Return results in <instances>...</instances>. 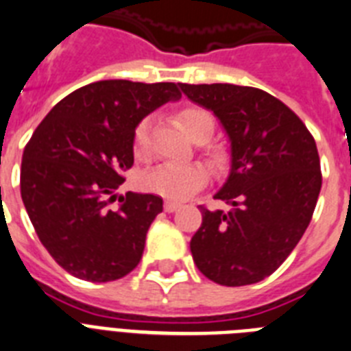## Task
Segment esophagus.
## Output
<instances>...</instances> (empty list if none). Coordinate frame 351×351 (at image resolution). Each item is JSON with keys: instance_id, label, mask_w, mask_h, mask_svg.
Returning <instances> with one entry per match:
<instances>
[{"instance_id": "esophagus-1", "label": "esophagus", "mask_w": 351, "mask_h": 351, "mask_svg": "<svg viewBox=\"0 0 351 351\" xmlns=\"http://www.w3.org/2000/svg\"><path fill=\"white\" fill-rule=\"evenodd\" d=\"M180 208V203H176V202H166L164 203V210L166 212H175Z\"/></svg>"}]
</instances>
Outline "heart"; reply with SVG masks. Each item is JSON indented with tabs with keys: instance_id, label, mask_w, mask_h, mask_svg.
<instances>
[{
	"instance_id": "1",
	"label": "heart",
	"mask_w": 351,
	"mask_h": 351,
	"mask_svg": "<svg viewBox=\"0 0 351 351\" xmlns=\"http://www.w3.org/2000/svg\"><path fill=\"white\" fill-rule=\"evenodd\" d=\"M178 119L187 130V134L196 143H205L214 132V116L203 107H184L178 112ZM149 117H144L137 123L134 132L135 157L146 158L149 155ZM208 182V171L199 164H160L146 171L143 175V187L153 194H158L167 199L189 198L191 194L205 187Z\"/></svg>"
}]
</instances>
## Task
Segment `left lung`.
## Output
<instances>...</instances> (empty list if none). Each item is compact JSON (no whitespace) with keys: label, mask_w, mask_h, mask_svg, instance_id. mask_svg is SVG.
Here are the masks:
<instances>
[{"label":"left lung","mask_w":351,"mask_h":351,"mask_svg":"<svg viewBox=\"0 0 351 351\" xmlns=\"http://www.w3.org/2000/svg\"><path fill=\"white\" fill-rule=\"evenodd\" d=\"M217 116L232 143V169L214 196L228 210L199 205L191 253L208 280L257 284L280 267L307 230L321 191L316 141L269 93L232 84H180Z\"/></svg>","instance_id":"obj_1"}]
</instances>
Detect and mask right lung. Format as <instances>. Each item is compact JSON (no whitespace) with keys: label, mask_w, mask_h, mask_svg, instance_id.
<instances>
[{"label":"right lung","mask_w":351,"mask_h":351,"mask_svg":"<svg viewBox=\"0 0 351 351\" xmlns=\"http://www.w3.org/2000/svg\"><path fill=\"white\" fill-rule=\"evenodd\" d=\"M182 96L171 82L103 80L67 94L35 128L21 162V198L58 266L87 282H112L139 264L157 194L126 193L135 126Z\"/></svg>","instance_id":"add662e5"}]
</instances>
